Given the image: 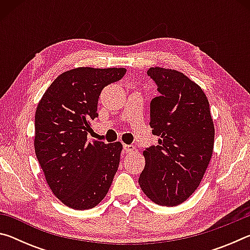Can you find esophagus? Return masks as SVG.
Listing matches in <instances>:
<instances>
[{
    "label": "esophagus",
    "mask_w": 250,
    "mask_h": 250,
    "mask_svg": "<svg viewBox=\"0 0 250 250\" xmlns=\"http://www.w3.org/2000/svg\"><path fill=\"white\" fill-rule=\"evenodd\" d=\"M124 149L126 152V153H129V152H133L135 150V147L133 146H129V145H124Z\"/></svg>",
    "instance_id": "esophagus-1"
}]
</instances>
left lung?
Listing matches in <instances>:
<instances>
[{"label": "left lung", "instance_id": "obj_1", "mask_svg": "<svg viewBox=\"0 0 250 250\" xmlns=\"http://www.w3.org/2000/svg\"><path fill=\"white\" fill-rule=\"evenodd\" d=\"M147 75L160 92L150 104V126L160 139L159 146L143 151L146 167L139 184L155 204L176 206L195 192L205 174L214 122L205 92L188 76L158 66Z\"/></svg>", "mask_w": 250, "mask_h": 250}]
</instances>
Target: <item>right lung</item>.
<instances>
[{"mask_svg": "<svg viewBox=\"0 0 250 250\" xmlns=\"http://www.w3.org/2000/svg\"><path fill=\"white\" fill-rule=\"evenodd\" d=\"M125 68L78 67L50 83L37 104L34 147L46 183L62 204L94 208L107 195L120 163L121 142L87 141L101 90Z\"/></svg>", "mask_w": 250, "mask_h": 250, "instance_id": "1", "label": "right lung"}]
</instances>
